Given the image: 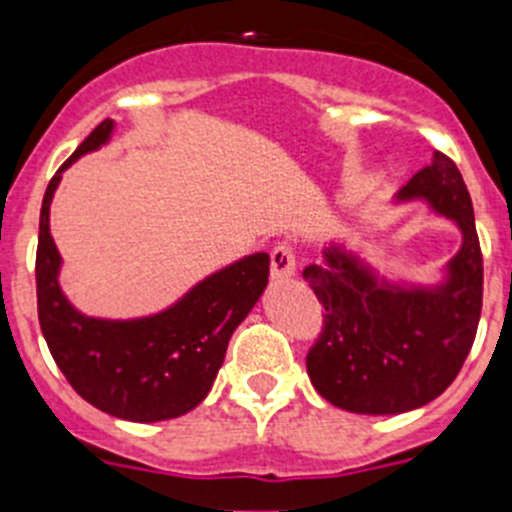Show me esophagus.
Instances as JSON below:
<instances>
[{"label": "esophagus", "mask_w": 512, "mask_h": 512, "mask_svg": "<svg viewBox=\"0 0 512 512\" xmlns=\"http://www.w3.org/2000/svg\"><path fill=\"white\" fill-rule=\"evenodd\" d=\"M297 261H295V248L289 243H277L271 248V277L282 282V279H289L295 274Z\"/></svg>", "instance_id": "esophagus-1"}]
</instances>
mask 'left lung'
I'll use <instances>...</instances> for the list:
<instances>
[{
  "label": "left lung",
  "instance_id": "8db88e82",
  "mask_svg": "<svg viewBox=\"0 0 512 512\" xmlns=\"http://www.w3.org/2000/svg\"><path fill=\"white\" fill-rule=\"evenodd\" d=\"M397 200H425L461 230V248L441 284H392L341 246L325 248L323 264L302 271L325 310L307 374L330 405L348 413L423 408L454 382L477 336L485 271L461 171L436 151Z\"/></svg>",
  "mask_w": 512,
  "mask_h": 512
}]
</instances>
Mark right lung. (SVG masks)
Returning <instances> with one entry per match:
<instances>
[{"label":"right lung","instance_id":"right-lung-1","mask_svg":"<svg viewBox=\"0 0 512 512\" xmlns=\"http://www.w3.org/2000/svg\"><path fill=\"white\" fill-rule=\"evenodd\" d=\"M102 120L56 171L40 207L38 320L58 369L89 405L133 423L179 418L200 405L223 366L233 330L269 284V253L215 271L164 312L133 320L81 315L58 284L61 253L51 235V200L61 171L110 140Z\"/></svg>","mask_w":512,"mask_h":512}]
</instances>
